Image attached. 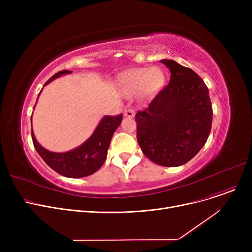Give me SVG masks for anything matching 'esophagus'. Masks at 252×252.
Segmentation results:
<instances>
[{
	"instance_id": "obj_1",
	"label": "esophagus",
	"mask_w": 252,
	"mask_h": 252,
	"mask_svg": "<svg viewBox=\"0 0 252 252\" xmlns=\"http://www.w3.org/2000/svg\"><path fill=\"white\" fill-rule=\"evenodd\" d=\"M124 115H125L126 117H130V118H133V117L135 116V111H134L133 109H126V110L125 111Z\"/></svg>"
}]
</instances>
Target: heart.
Instances as JSON below:
<instances>
[{"instance_id":"heart-1","label":"heart","mask_w":252,"mask_h":252,"mask_svg":"<svg viewBox=\"0 0 252 252\" xmlns=\"http://www.w3.org/2000/svg\"><path fill=\"white\" fill-rule=\"evenodd\" d=\"M164 82V72L158 66L130 68L122 72L117 78L123 94L127 97L138 94V100L141 103L150 101L162 89Z\"/></svg>"}]
</instances>
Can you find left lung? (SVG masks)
<instances>
[{"label":"left lung","mask_w":252,"mask_h":252,"mask_svg":"<svg viewBox=\"0 0 252 252\" xmlns=\"http://www.w3.org/2000/svg\"><path fill=\"white\" fill-rule=\"evenodd\" d=\"M169 84L136 114L137 140L143 153L162 166L187 163L207 141L213 105L203 79L174 60H160Z\"/></svg>","instance_id":"obj_1"}]
</instances>
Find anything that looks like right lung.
<instances>
[{
  "label": "right lung",
  "mask_w": 252,
  "mask_h": 252,
  "mask_svg": "<svg viewBox=\"0 0 252 252\" xmlns=\"http://www.w3.org/2000/svg\"><path fill=\"white\" fill-rule=\"evenodd\" d=\"M70 70H62L53 75L45 84L47 86L65 74H70ZM42 92V91H41ZM39 95V94H38ZM37 102V100H36ZM123 114L117 116L105 115L98 124L94 133L78 147L67 152H52L45 149L39 144L32 129L33 146L44 161L58 174L66 178H84L94 173L103 165L107 157V150L116 128L121 126ZM32 123V118H31Z\"/></svg>",
  "instance_id": "add662e5"
}]
</instances>
